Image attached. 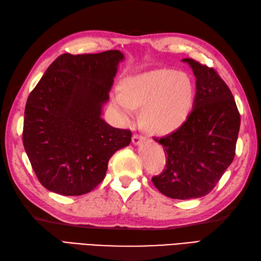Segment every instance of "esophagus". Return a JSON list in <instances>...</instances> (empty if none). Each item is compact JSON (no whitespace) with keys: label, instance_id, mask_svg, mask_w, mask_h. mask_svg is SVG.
<instances>
[{"label":"esophagus","instance_id":"obj_1","mask_svg":"<svg viewBox=\"0 0 261 261\" xmlns=\"http://www.w3.org/2000/svg\"><path fill=\"white\" fill-rule=\"evenodd\" d=\"M132 142L134 145H141L145 142V137L142 136V135H138V134H135L134 136L132 137Z\"/></svg>","mask_w":261,"mask_h":261}]
</instances>
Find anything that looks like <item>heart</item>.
Wrapping results in <instances>:
<instances>
[{"instance_id":"heart-1","label":"heart","mask_w":261,"mask_h":261,"mask_svg":"<svg viewBox=\"0 0 261 261\" xmlns=\"http://www.w3.org/2000/svg\"><path fill=\"white\" fill-rule=\"evenodd\" d=\"M195 96V83L188 74L158 68L124 79L110 106L125 124L134 118V109L142 107V125L151 134L166 136L187 122Z\"/></svg>"}]
</instances>
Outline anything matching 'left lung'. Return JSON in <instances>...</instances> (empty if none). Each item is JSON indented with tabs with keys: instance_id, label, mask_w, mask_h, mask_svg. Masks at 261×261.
<instances>
[{
	"instance_id": "8db88e82",
	"label": "left lung",
	"mask_w": 261,
	"mask_h": 261,
	"mask_svg": "<svg viewBox=\"0 0 261 261\" xmlns=\"http://www.w3.org/2000/svg\"><path fill=\"white\" fill-rule=\"evenodd\" d=\"M182 62L196 77L194 107L179 129L155 138L167 161L151 180L169 198L193 199L211 193L232 163L240 115L229 87L214 68L193 59Z\"/></svg>"
}]
</instances>
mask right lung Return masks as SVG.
<instances>
[{"label": "right lung", "mask_w": 261, "mask_h": 261, "mask_svg": "<svg viewBox=\"0 0 261 261\" xmlns=\"http://www.w3.org/2000/svg\"><path fill=\"white\" fill-rule=\"evenodd\" d=\"M124 55L62 54L31 92L24 112L23 145L40 182L63 196L92 192L110 158L128 146L132 133L112 127L101 109Z\"/></svg>", "instance_id": "1"}]
</instances>
